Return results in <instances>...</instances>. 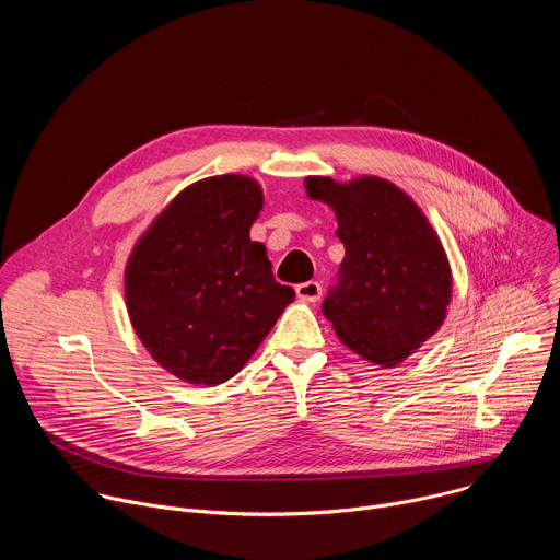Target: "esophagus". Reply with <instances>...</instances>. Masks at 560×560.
Masks as SVG:
<instances>
[{
  "label": "esophagus",
  "instance_id": "34e87169",
  "mask_svg": "<svg viewBox=\"0 0 560 560\" xmlns=\"http://www.w3.org/2000/svg\"><path fill=\"white\" fill-rule=\"evenodd\" d=\"M322 292H324V288L318 281H305V283L296 285V296L307 303H316L318 299H322Z\"/></svg>",
  "mask_w": 560,
  "mask_h": 560
}]
</instances>
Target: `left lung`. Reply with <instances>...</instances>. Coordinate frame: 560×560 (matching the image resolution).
<instances>
[{"label": "left lung", "mask_w": 560, "mask_h": 560, "mask_svg": "<svg viewBox=\"0 0 560 560\" xmlns=\"http://www.w3.org/2000/svg\"><path fill=\"white\" fill-rule=\"evenodd\" d=\"M305 192L335 210L346 246L324 316L352 352L394 368L447 316L452 270L436 230L410 195L381 177H305Z\"/></svg>", "instance_id": "obj_1"}]
</instances>
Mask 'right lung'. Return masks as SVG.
I'll list each match as a JSON object with an SVG mask.
<instances>
[{
  "instance_id": "add662e5",
  "label": "right lung",
  "mask_w": 560,
  "mask_h": 560,
  "mask_svg": "<svg viewBox=\"0 0 560 560\" xmlns=\"http://www.w3.org/2000/svg\"><path fill=\"white\" fill-rule=\"evenodd\" d=\"M264 208L246 175L184 188L137 238L124 272L126 307L150 357L192 385H219L268 337L294 290L275 281L250 238Z\"/></svg>"
}]
</instances>
